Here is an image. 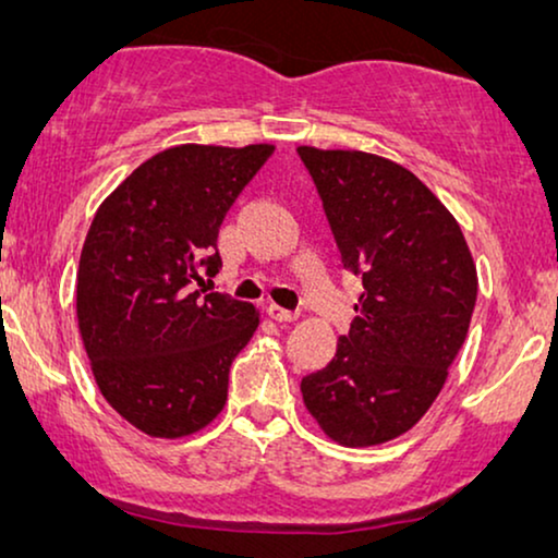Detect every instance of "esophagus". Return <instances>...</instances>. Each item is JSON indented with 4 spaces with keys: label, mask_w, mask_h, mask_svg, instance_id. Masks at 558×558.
<instances>
[{
    "label": "esophagus",
    "mask_w": 558,
    "mask_h": 558,
    "mask_svg": "<svg viewBox=\"0 0 558 558\" xmlns=\"http://www.w3.org/2000/svg\"><path fill=\"white\" fill-rule=\"evenodd\" d=\"M266 312H269V317L271 319H277V323H294L296 317H300V312L296 310H284V307H279V304H269V307H266Z\"/></svg>",
    "instance_id": "esophagus-1"
}]
</instances>
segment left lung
I'll return each instance as SVG.
<instances>
[{"label":"left lung","instance_id":"left-lung-1","mask_svg":"<svg viewBox=\"0 0 558 558\" xmlns=\"http://www.w3.org/2000/svg\"><path fill=\"white\" fill-rule=\"evenodd\" d=\"M296 155L342 266L363 279L338 353L302 378L304 407L340 445H380L409 432L445 386L475 310V262L452 213L407 167L350 149Z\"/></svg>","mask_w":558,"mask_h":558}]
</instances>
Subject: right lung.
Segmentation results:
<instances>
[{
  "mask_svg": "<svg viewBox=\"0 0 558 558\" xmlns=\"http://www.w3.org/2000/svg\"><path fill=\"white\" fill-rule=\"evenodd\" d=\"M271 144H180L142 162L98 205L75 310L109 407L149 437H185L223 409L228 371L258 327L254 304L205 292L218 228Z\"/></svg>",
  "mask_w": 558,
  "mask_h": 558,
  "instance_id": "right-lung-1",
  "label": "right lung"
}]
</instances>
